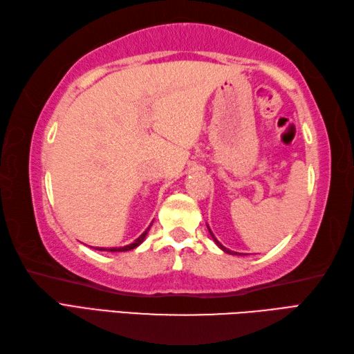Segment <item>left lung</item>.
Instances as JSON below:
<instances>
[{"mask_svg":"<svg viewBox=\"0 0 354 354\" xmlns=\"http://www.w3.org/2000/svg\"><path fill=\"white\" fill-rule=\"evenodd\" d=\"M207 229H209V226H207ZM209 232H211V236L214 238V241H215V243H217V246H218V248H220L221 250H225V252H226V254H230V255H238V254H236V252H232V250H229V249H226L225 246H223V244H221V243H220V241L217 240V238H215V236H214V234H212V230H211V229H209Z\"/></svg>","mask_w":354,"mask_h":354,"instance_id":"left-lung-1","label":"left lung"}]
</instances>
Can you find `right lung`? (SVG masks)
Listing matches in <instances>:
<instances>
[{
  "mask_svg": "<svg viewBox=\"0 0 354 354\" xmlns=\"http://www.w3.org/2000/svg\"><path fill=\"white\" fill-rule=\"evenodd\" d=\"M151 225H153V223H151ZM151 225L147 227L145 232H143L139 238H137V240H134V243L128 244V246H124V248H96V249H97V250H104V252H127V250H131V249L139 246V244H142V241L145 240V236H147V234H148V230H149Z\"/></svg>",
  "mask_w": 354,
  "mask_h": 354,
  "instance_id": "add662e5",
  "label": "right lung"
}]
</instances>
